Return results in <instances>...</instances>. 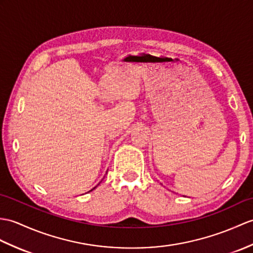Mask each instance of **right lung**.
Listing matches in <instances>:
<instances>
[{
  "label": "right lung",
  "mask_w": 253,
  "mask_h": 253,
  "mask_svg": "<svg viewBox=\"0 0 253 253\" xmlns=\"http://www.w3.org/2000/svg\"><path fill=\"white\" fill-rule=\"evenodd\" d=\"M93 189H95V187H93ZM93 189H92V190H93ZM92 190H91V191H92Z\"/></svg>",
  "instance_id": "add662e5"
}]
</instances>
